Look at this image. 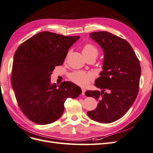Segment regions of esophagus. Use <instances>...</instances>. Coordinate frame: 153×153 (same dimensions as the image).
<instances>
[{"mask_svg": "<svg viewBox=\"0 0 153 153\" xmlns=\"http://www.w3.org/2000/svg\"><path fill=\"white\" fill-rule=\"evenodd\" d=\"M82 93H81V95H85V91H86V90L85 88H82Z\"/></svg>", "mask_w": 153, "mask_h": 153, "instance_id": "esophagus-1", "label": "esophagus"}]
</instances>
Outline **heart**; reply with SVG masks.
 <instances>
[{
    "label": "heart",
    "mask_w": 153,
    "mask_h": 153,
    "mask_svg": "<svg viewBox=\"0 0 153 153\" xmlns=\"http://www.w3.org/2000/svg\"><path fill=\"white\" fill-rule=\"evenodd\" d=\"M82 54L86 58L97 57L99 51L97 48L92 43H86L82 49ZM94 76L91 73H86L82 71H75L70 74L69 79L74 83L80 86L85 87L88 86L91 81L94 80Z\"/></svg>",
    "instance_id": "heart-1"
}]
</instances>
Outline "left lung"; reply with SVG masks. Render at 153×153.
I'll list each match as a JSON object with an SVG mask.
<instances>
[{"instance_id":"8db88e82","label":"left lung","mask_w":153,"mask_h":153,"mask_svg":"<svg viewBox=\"0 0 153 153\" xmlns=\"http://www.w3.org/2000/svg\"><path fill=\"white\" fill-rule=\"evenodd\" d=\"M90 37L104 52L103 71L95 82L98 90H87V97L99 101L87 115L100 123H111L123 117L133 105L138 91L141 67L132 47L124 39L107 31L93 32Z\"/></svg>"}]
</instances>
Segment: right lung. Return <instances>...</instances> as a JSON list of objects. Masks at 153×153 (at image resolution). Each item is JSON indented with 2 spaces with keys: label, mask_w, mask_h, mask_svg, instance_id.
<instances>
[{
  "label": "right lung",
  "mask_w": 153,
  "mask_h": 153,
  "mask_svg": "<svg viewBox=\"0 0 153 153\" xmlns=\"http://www.w3.org/2000/svg\"><path fill=\"white\" fill-rule=\"evenodd\" d=\"M79 38L43 31L16 49L11 85L20 109L30 121L41 125L54 123L63 115L66 99L81 94L80 87L72 82L51 84L55 67L63 63L69 48Z\"/></svg>",
  "instance_id": "obj_1"
}]
</instances>
